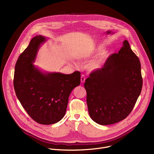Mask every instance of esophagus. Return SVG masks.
<instances>
[{"label": "esophagus", "mask_w": 154, "mask_h": 154, "mask_svg": "<svg viewBox=\"0 0 154 154\" xmlns=\"http://www.w3.org/2000/svg\"><path fill=\"white\" fill-rule=\"evenodd\" d=\"M85 79H86L85 75L84 74H82L81 75V82H82V83H83L85 81Z\"/></svg>", "instance_id": "obj_1"}]
</instances>
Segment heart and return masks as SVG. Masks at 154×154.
<instances>
[{"mask_svg": "<svg viewBox=\"0 0 154 154\" xmlns=\"http://www.w3.org/2000/svg\"><path fill=\"white\" fill-rule=\"evenodd\" d=\"M100 50V49H99ZM106 54L105 53L101 54L99 56L93 60L88 64V68L90 71H95L98 69L101 66L103 62L106 58Z\"/></svg>", "mask_w": 154, "mask_h": 154, "instance_id": "b5f03b06", "label": "heart"}]
</instances>
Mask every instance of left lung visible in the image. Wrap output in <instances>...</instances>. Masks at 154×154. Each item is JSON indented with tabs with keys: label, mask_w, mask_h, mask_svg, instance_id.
I'll return each mask as SVG.
<instances>
[{
	"label": "left lung",
	"mask_w": 154,
	"mask_h": 154,
	"mask_svg": "<svg viewBox=\"0 0 154 154\" xmlns=\"http://www.w3.org/2000/svg\"><path fill=\"white\" fill-rule=\"evenodd\" d=\"M91 118L100 125L117 123L132 111L141 93L143 78L138 57L128 42L90 73L84 84Z\"/></svg>",
	"instance_id": "left-lung-1"
}]
</instances>
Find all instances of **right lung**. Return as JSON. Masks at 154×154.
I'll list each match as a JSON object with an SVG mask.
<instances>
[{"label":"right lung","instance_id":"obj_1","mask_svg":"<svg viewBox=\"0 0 154 154\" xmlns=\"http://www.w3.org/2000/svg\"><path fill=\"white\" fill-rule=\"evenodd\" d=\"M45 37L37 35L22 53L15 65L13 85L17 99L36 122L49 125L60 121L66 111L69 95L80 83V72L44 73L33 63Z\"/></svg>","mask_w":154,"mask_h":154}]
</instances>
